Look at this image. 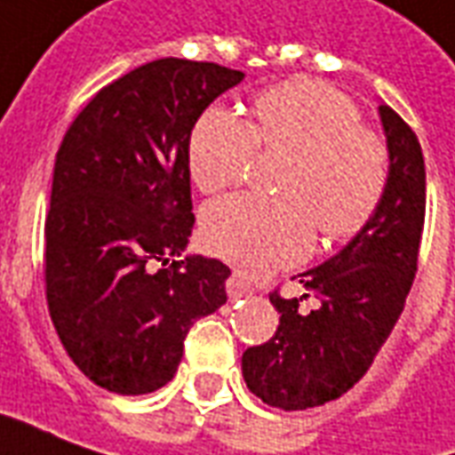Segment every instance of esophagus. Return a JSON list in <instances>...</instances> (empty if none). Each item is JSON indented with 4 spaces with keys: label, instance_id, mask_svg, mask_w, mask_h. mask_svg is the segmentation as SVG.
Segmentation results:
<instances>
[{
    "label": "esophagus",
    "instance_id": "1",
    "mask_svg": "<svg viewBox=\"0 0 455 455\" xmlns=\"http://www.w3.org/2000/svg\"><path fill=\"white\" fill-rule=\"evenodd\" d=\"M225 289H228V296H230L233 301H237V299H244V296L252 294V286L247 284V282H244L240 274H233V276L228 279Z\"/></svg>",
    "mask_w": 455,
    "mask_h": 455
}]
</instances>
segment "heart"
Here are the masks:
<instances>
[{
    "instance_id": "1",
    "label": "heart",
    "mask_w": 455,
    "mask_h": 455,
    "mask_svg": "<svg viewBox=\"0 0 455 455\" xmlns=\"http://www.w3.org/2000/svg\"><path fill=\"white\" fill-rule=\"evenodd\" d=\"M254 124L211 108L196 122L188 169L203 193L235 186L257 149L291 154L279 181L286 198L228 196L203 212L212 254L250 272L304 259L314 225L325 240H347L375 218L389 181L387 144L360 124L350 98L318 80H289L254 98Z\"/></svg>"
}]
</instances>
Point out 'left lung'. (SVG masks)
Wrapping results in <instances>:
<instances>
[{"instance_id": "left-lung-1", "label": "left lung", "mask_w": 455, "mask_h": 455, "mask_svg": "<svg viewBox=\"0 0 455 455\" xmlns=\"http://www.w3.org/2000/svg\"><path fill=\"white\" fill-rule=\"evenodd\" d=\"M379 119L389 181L375 218L340 252L299 274L321 306L301 314L299 299L274 291L269 301L282 314L276 333L243 353L244 382L269 407L299 411L343 397L404 311L424 230L427 171L407 122L387 105H379Z\"/></svg>"}]
</instances>
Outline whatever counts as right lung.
<instances>
[{
  "label": "right lung",
  "mask_w": 455,
  "mask_h": 455,
  "mask_svg": "<svg viewBox=\"0 0 455 455\" xmlns=\"http://www.w3.org/2000/svg\"><path fill=\"white\" fill-rule=\"evenodd\" d=\"M243 70L186 58L134 68L60 141L46 218V299L70 360L117 395L176 375L196 318L225 301L230 267L183 257L193 230L188 144Z\"/></svg>",
  "instance_id": "add662e5"
}]
</instances>
